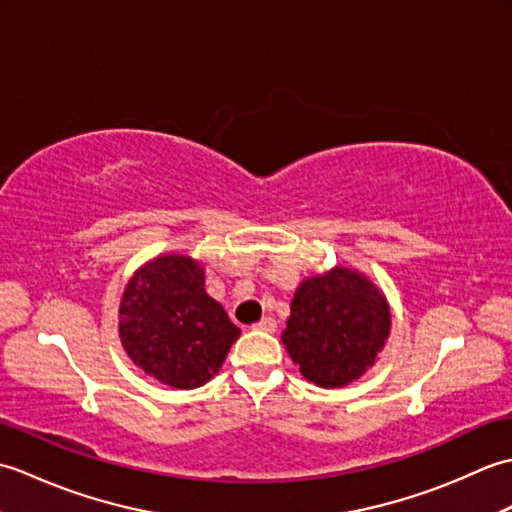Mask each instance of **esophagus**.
Returning a JSON list of instances; mask_svg holds the SVG:
<instances>
[{"label": "esophagus", "instance_id": "esophagus-1", "mask_svg": "<svg viewBox=\"0 0 512 512\" xmlns=\"http://www.w3.org/2000/svg\"><path fill=\"white\" fill-rule=\"evenodd\" d=\"M253 330H259V332H270V334H273V332L277 330V321H275L273 317H266V319H262L259 323H255V325H253Z\"/></svg>", "mask_w": 512, "mask_h": 512}]
</instances>
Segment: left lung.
<instances>
[{
  "label": "left lung",
  "instance_id": "obj_1",
  "mask_svg": "<svg viewBox=\"0 0 512 512\" xmlns=\"http://www.w3.org/2000/svg\"><path fill=\"white\" fill-rule=\"evenodd\" d=\"M391 332V308L367 275L334 266L303 279L281 334L301 376L323 389L345 387L378 361Z\"/></svg>",
  "mask_w": 512,
  "mask_h": 512
}]
</instances>
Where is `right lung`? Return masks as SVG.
I'll return each instance as SVG.
<instances>
[{
    "mask_svg": "<svg viewBox=\"0 0 512 512\" xmlns=\"http://www.w3.org/2000/svg\"><path fill=\"white\" fill-rule=\"evenodd\" d=\"M118 336L147 376L176 389H195L220 372L239 328L206 295L198 259L165 253L127 281L118 306Z\"/></svg>",
    "mask_w": 512,
    "mask_h": 512,
    "instance_id": "right-lung-1",
    "label": "right lung"
}]
</instances>
